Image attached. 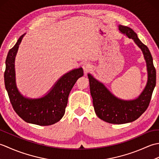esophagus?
I'll return each mask as SVG.
<instances>
[{"instance_id":"1","label":"esophagus","mask_w":159,"mask_h":159,"mask_svg":"<svg viewBox=\"0 0 159 159\" xmlns=\"http://www.w3.org/2000/svg\"><path fill=\"white\" fill-rule=\"evenodd\" d=\"M83 70H84V72L85 73L89 72V71L92 69V66L91 65L90 63H85L83 64Z\"/></svg>"}]
</instances>
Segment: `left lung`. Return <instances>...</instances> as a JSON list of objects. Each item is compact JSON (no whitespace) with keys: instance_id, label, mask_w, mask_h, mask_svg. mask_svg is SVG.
Returning a JSON list of instances; mask_svg holds the SVG:
<instances>
[{"instance_id":"obj_1","label":"left lung","mask_w":159,"mask_h":159,"mask_svg":"<svg viewBox=\"0 0 159 159\" xmlns=\"http://www.w3.org/2000/svg\"><path fill=\"white\" fill-rule=\"evenodd\" d=\"M118 29L121 34L133 39L143 52L147 66L148 80L142 92L133 100L121 99L111 93L92 74L89 73L87 76L96 116L106 122L122 124L136 120L147 109L156 86V70L149 49L140 41L136 33L130 28L122 25L118 26Z\"/></svg>"}]
</instances>
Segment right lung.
I'll use <instances>...</instances> for the list:
<instances>
[{
    "instance_id": "right-lung-1",
    "label": "right lung",
    "mask_w": 159,
    "mask_h": 159,
    "mask_svg": "<svg viewBox=\"0 0 159 159\" xmlns=\"http://www.w3.org/2000/svg\"><path fill=\"white\" fill-rule=\"evenodd\" d=\"M25 34L20 37L7 56L4 74L5 88L13 109L24 121L39 126H49L58 122L64 116L70 91L76 80L83 76V70L80 67L63 74L41 98H31L23 96L16 85L15 59Z\"/></svg>"
}]
</instances>
